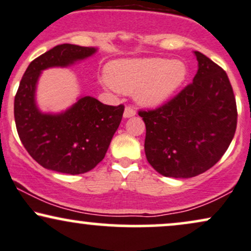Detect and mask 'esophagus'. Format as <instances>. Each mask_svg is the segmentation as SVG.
<instances>
[{
    "label": "esophagus",
    "mask_w": 251,
    "mask_h": 251,
    "mask_svg": "<svg viewBox=\"0 0 251 251\" xmlns=\"http://www.w3.org/2000/svg\"><path fill=\"white\" fill-rule=\"evenodd\" d=\"M135 110H134V107L133 106H126L125 107V111H124V117L125 118H131V117H133V116H135Z\"/></svg>",
    "instance_id": "obj_1"
}]
</instances>
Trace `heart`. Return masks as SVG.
<instances>
[{
  "mask_svg": "<svg viewBox=\"0 0 251 251\" xmlns=\"http://www.w3.org/2000/svg\"><path fill=\"white\" fill-rule=\"evenodd\" d=\"M188 76V69L181 60L167 58L122 59L106 66L108 83L123 92L138 89L137 100L149 107L167 101Z\"/></svg>",
  "mask_w": 251,
  "mask_h": 251,
  "instance_id": "1",
  "label": "heart"
}]
</instances>
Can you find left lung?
<instances>
[{"label":"left lung","mask_w":251,"mask_h":251,"mask_svg":"<svg viewBox=\"0 0 251 251\" xmlns=\"http://www.w3.org/2000/svg\"><path fill=\"white\" fill-rule=\"evenodd\" d=\"M193 83L155 110L139 111L146 125L147 161L164 176L193 177L213 167L228 150L237 125L229 78L203 53Z\"/></svg>","instance_id":"obj_1"}]
</instances>
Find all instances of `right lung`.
Wrapping results in <instances>:
<instances>
[{
    "label": "right lung",
    "mask_w": 251,
    "mask_h": 251,
    "mask_svg": "<svg viewBox=\"0 0 251 251\" xmlns=\"http://www.w3.org/2000/svg\"><path fill=\"white\" fill-rule=\"evenodd\" d=\"M96 48L60 44L30 63L15 96L14 116L19 137L28 153L47 170L83 174L104 159L122 122L124 105L111 106L81 97L62 113H43L36 105L41 72L72 65L95 55Z\"/></svg>",
    "instance_id": "obj_1"
}]
</instances>
